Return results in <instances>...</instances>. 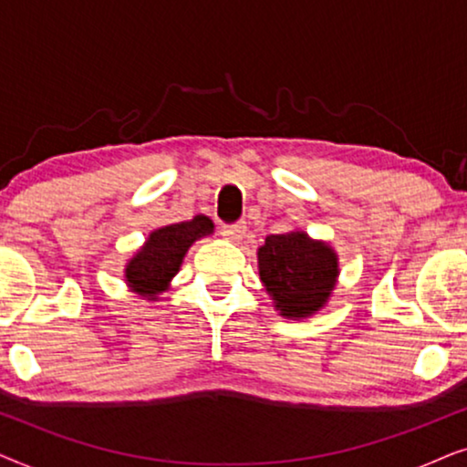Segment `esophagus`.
I'll return each instance as SVG.
<instances>
[{
	"label": "esophagus",
	"mask_w": 467,
	"mask_h": 467,
	"mask_svg": "<svg viewBox=\"0 0 467 467\" xmlns=\"http://www.w3.org/2000/svg\"><path fill=\"white\" fill-rule=\"evenodd\" d=\"M246 234V223H234V225H223L221 227V235L223 238L232 240V242H240Z\"/></svg>",
	"instance_id": "34e87169"
}]
</instances>
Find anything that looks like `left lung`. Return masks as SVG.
<instances>
[{
	"mask_svg": "<svg viewBox=\"0 0 467 467\" xmlns=\"http://www.w3.org/2000/svg\"><path fill=\"white\" fill-rule=\"evenodd\" d=\"M259 278L286 318L312 317L327 304L337 280V254L306 232L267 235L257 251Z\"/></svg>",
	"mask_w": 467,
	"mask_h": 467,
	"instance_id": "1",
	"label": "left lung"
}]
</instances>
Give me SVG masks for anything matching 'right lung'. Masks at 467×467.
<instances>
[{
    "label": "right lung",
    "mask_w": 467,
    "mask_h": 467,
    "mask_svg": "<svg viewBox=\"0 0 467 467\" xmlns=\"http://www.w3.org/2000/svg\"><path fill=\"white\" fill-rule=\"evenodd\" d=\"M213 232V221L203 214L155 229L125 267V280L130 289L155 302L159 293L168 289L170 280L181 270L189 246Z\"/></svg>",
    "instance_id": "right-lung-1"
}]
</instances>
